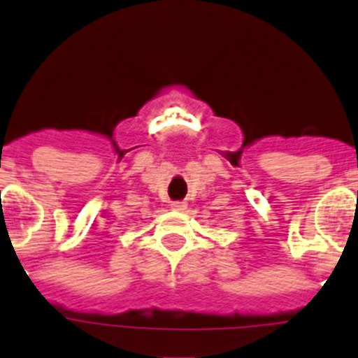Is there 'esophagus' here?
<instances>
[{"mask_svg":"<svg viewBox=\"0 0 358 358\" xmlns=\"http://www.w3.org/2000/svg\"><path fill=\"white\" fill-rule=\"evenodd\" d=\"M171 209L173 210H185L187 209V202H182V201H176V202H171Z\"/></svg>","mask_w":358,"mask_h":358,"instance_id":"34e87169","label":"esophagus"}]
</instances>
